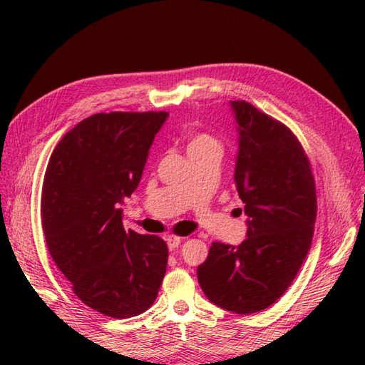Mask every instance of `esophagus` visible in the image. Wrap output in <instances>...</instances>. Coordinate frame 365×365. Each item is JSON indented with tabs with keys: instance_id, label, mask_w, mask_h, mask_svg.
<instances>
[{
	"instance_id": "1",
	"label": "esophagus",
	"mask_w": 365,
	"mask_h": 365,
	"mask_svg": "<svg viewBox=\"0 0 365 365\" xmlns=\"http://www.w3.org/2000/svg\"><path fill=\"white\" fill-rule=\"evenodd\" d=\"M182 237H178V235H168L166 237V242H168V246H169V250L173 251V250H175V247L182 243Z\"/></svg>"
}]
</instances>
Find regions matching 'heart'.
<instances>
[{
  "mask_svg": "<svg viewBox=\"0 0 365 365\" xmlns=\"http://www.w3.org/2000/svg\"><path fill=\"white\" fill-rule=\"evenodd\" d=\"M208 149H220L218 138L207 133V131H196V133H192L190 136V143H188L190 155L208 150Z\"/></svg>",
  "mask_w": 365,
  "mask_h": 365,
  "instance_id": "obj_1",
  "label": "heart"
}]
</instances>
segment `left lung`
<instances>
[{"label": "left lung", "instance_id": "8db88e82", "mask_svg": "<svg viewBox=\"0 0 365 365\" xmlns=\"http://www.w3.org/2000/svg\"><path fill=\"white\" fill-rule=\"evenodd\" d=\"M238 123L234 182L247 215L240 246L213 243L197 268L213 304L255 314L282 297L311 250L317 218L315 180L297 135L245 100L230 102Z\"/></svg>", "mask_w": 365, "mask_h": 365}]
</instances>
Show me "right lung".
Masks as SVG:
<instances>
[{
  "mask_svg": "<svg viewBox=\"0 0 365 365\" xmlns=\"http://www.w3.org/2000/svg\"><path fill=\"white\" fill-rule=\"evenodd\" d=\"M166 111L97 113L61 139L41 199L46 247L73 293L111 319L145 312L157 299L168 245L125 230L119 204L130 197Z\"/></svg>",
  "mask_w": 365,
  "mask_h": 365,
  "instance_id": "1",
  "label": "right lung"
}]
</instances>
